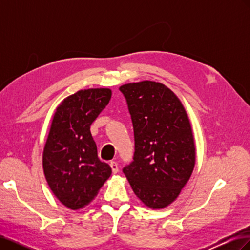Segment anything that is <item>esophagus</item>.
I'll return each mask as SVG.
<instances>
[{"label": "esophagus", "instance_id": "esophagus-1", "mask_svg": "<svg viewBox=\"0 0 250 250\" xmlns=\"http://www.w3.org/2000/svg\"><path fill=\"white\" fill-rule=\"evenodd\" d=\"M110 167H111V170L113 173H117L119 171V167H118V164L117 162H110Z\"/></svg>", "mask_w": 250, "mask_h": 250}]
</instances>
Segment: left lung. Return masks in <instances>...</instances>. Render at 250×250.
I'll return each instance as SVG.
<instances>
[{
    "instance_id": "1",
    "label": "left lung",
    "mask_w": 250,
    "mask_h": 250,
    "mask_svg": "<svg viewBox=\"0 0 250 250\" xmlns=\"http://www.w3.org/2000/svg\"><path fill=\"white\" fill-rule=\"evenodd\" d=\"M120 92L134 133L133 160L123 173L146 206L163 208L177 198L194 169L195 146L187 112L162 83H129Z\"/></svg>"
}]
</instances>
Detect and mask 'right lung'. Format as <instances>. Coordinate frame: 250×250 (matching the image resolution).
<instances>
[{"label":"right lung","mask_w":250,"mask_h":250,"mask_svg":"<svg viewBox=\"0 0 250 250\" xmlns=\"http://www.w3.org/2000/svg\"><path fill=\"white\" fill-rule=\"evenodd\" d=\"M110 97L108 88L79 90L62 101L53 118L42 154L43 172L52 192L72 209L92 201L111 174L110 166L98 157L90 133V125Z\"/></svg>","instance_id":"right-lung-1"}]
</instances>
